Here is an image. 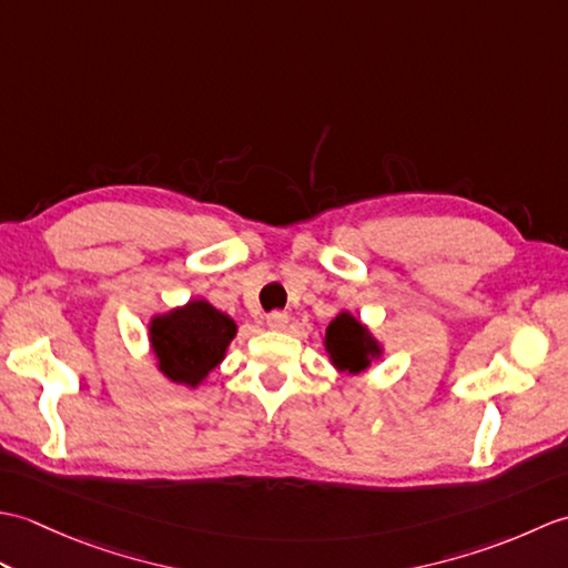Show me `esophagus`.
<instances>
[{"label": "esophagus", "instance_id": "esophagus-1", "mask_svg": "<svg viewBox=\"0 0 568 568\" xmlns=\"http://www.w3.org/2000/svg\"><path fill=\"white\" fill-rule=\"evenodd\" d=\"M265 324H268L271 329H285V324H287V312H283V310H273V312H268V315H265Z\"/></svg>", "mask_w": 568, "mask_h": 568}]
</instances>
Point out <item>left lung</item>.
<instances>
[{"mask_svg": "<svg viewBox=\"0 0 568 568\" xmlns=\"http://www.w3.org/2000/svg\"><path fill=\"white\" fill-rule=\"evenodd\" d=\"M324 344H327L334 366L348 373L364 371L371 364V356L378 354V346L371 339V334L346 312L329 324Z\"/></svg>", "mask_w": 568, "mask_h": 568, "instance_id": "1", "label": "left lung"}]
</instances>
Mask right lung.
I'll use <instances>...</instances> for the list:
<instances>
[{
  "label": "right lung",
  "instance_id": "add662e5",
  "mask_svg": "<svg viewBox=\"0 0 568 568\" xmlns=\"http://www.w3.org/2000/svg\"><path fill=\"white\" fill-rule=\"evenodd\" d=\"M236 324L204 300L155 317L151 344L161 371L175 383L197 385L224 358Z\"/></svg>",
  "mask_w": 568,
  "mask_h": 568
}]
</instances>
